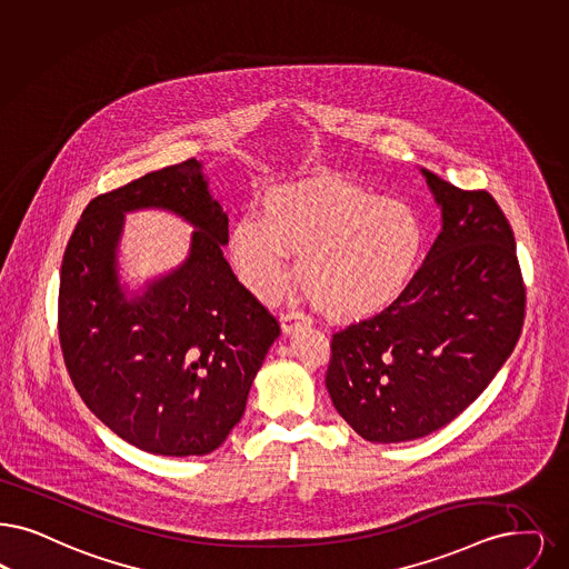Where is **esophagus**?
<instances>
[{"label": "esophagus", "mask_w": 569, "mask_h": 569, "mask_svg": "<svg viewBox=\"0 0 569 569\" xmlns=\"http://www.w3.org/2000/svg\"><path fill=\"white\" fill-rule=\"evenodd\" d=\"M309 323H311V319L307 318L305 313H300V311H288V313L281 316L283 335H292L295 330L302 328V326H309Z\"/></svg>", "instance_id": "34e87169"}]
</instances>
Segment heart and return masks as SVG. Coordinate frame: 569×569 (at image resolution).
<instances>
[{"mask_svg":"<svg viewBox=\"0 0 569 569\" xmlns=\"http://www.w3.org/2000/svg\"><path fill=\"white\" fill-rule=\"evenodd\" d=\"M230 260L250 292L271 300L296 277L313 305L339 319L368 318L409 288L426 250V228L405 201L321 176L269 188L260 216L237 218Z\"/></svg>","mask_w":569,"mask_h":569,"instance_id":"obj_1","label":"heart"}]
</instances>
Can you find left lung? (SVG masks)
<instances>
[{
    "label": "left lung",
    "mask_w": 569,
    "mask_h": 569,
    "mask_svg": "<svg viewBox=\"0 0 569 569\" xmlns=\"http://www.w3.org/2000/svg\"><path fill=\"white\" fill-rule=\"evenodd\" d=\"M442 230L409 288L332 335L326 387L368 442H407L468 409L521 337L525 283L515 234L487 190L423 169Z\"/></svg>",
    "instance_id": "obj_1"
}]
</instances>
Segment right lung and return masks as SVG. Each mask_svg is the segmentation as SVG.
I'll list each match as a JSON object with an SVG mask.
<instances>
[{
    "label": "right lung",
    "mask_w": 569,
    "mask_h": 569,
    "mask_svg": "<svg viewBox=\"0 0 569 569\" xmlns=\"http://www.w3.org/2000/svg\"><path fill=\"white\" fill-rule=\"evenodd\" d=\"M143 206L188 219L191 256L129 301L114 273L123 213ZM228 218L203 164L188 159L94 197L69 237L59 286V341L84 405L148 453L216 451L241 421L279 323L222 253Z\"/></svg>",
    "instance_id": "right-lung-1"
}]
</instances>
